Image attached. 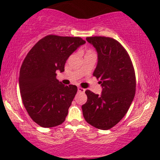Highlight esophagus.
I'll return each mask as SVG.
<instances>
[{
	"label": "esophagus",
	"mask_w": 160,
	"mask_h": 160,
	"mask_svg": "<svg viewBox=\"0 0 160 160\" xmlns=\"http://www.w3.org/2000/svg\"><path fill=\"white\" fill-rule=\"evenodd\" d=\"M78 90L79 92H82V93H83L84 92L86 91L85 89H83V88H82V87H78Z\"/></svg>",
	"instance_id": "obj_1"
}]
</instances>
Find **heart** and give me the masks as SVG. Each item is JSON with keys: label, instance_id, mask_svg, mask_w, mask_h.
<instances>
[{"label": "heart", "instance_id": "b5f03b06", "mask_svg": "<svg viewBox=\"0 0 160 160\" xmlns=\"http://www.w3.org/2000/svg\"><path fill=\"white\" fill-rule=\"evenodd\" d=\"M86 54H93V52H92L91 50H89V51H87Z\"/></svg>", "mask_w": 160, "mask_h": 160}]
</instances>
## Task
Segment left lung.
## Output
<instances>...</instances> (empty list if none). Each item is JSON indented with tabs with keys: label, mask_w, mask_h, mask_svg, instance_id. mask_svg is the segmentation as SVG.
Wrapping results in <instances>:
<instances>
[{
	"label": "left lung",
	"mask_w": 160,
	"mask_h": 160,
	"mask_svg": "<svg viewBox=\"0 0 160 160\" xmlns=\"http://www.w3.org/2000/svg\"><path fill=\"white\" fill-rule=\"evenodd\" d=\"M86 40L98 53L93 76L102 87L101 95L86 90L82 114L91 126L110 129L127 113L135 94V70L127 51L117 40L107 37H89Z\"/></svg>",
	"instance_id": "1"
}]
</instances>
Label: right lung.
<instances>
[{
	"mask_svg": "<svg viewBox=\"0 0 160 160\" xmlns=\"http://www.w3.org/2000/svg\"><path fill=\"white\" fill-rule=\"evenodd\" d=\"M86 43L79 37L47 35L40 40L24 59L19 73V89L25 109L34 122L50 128L65 120L78 87L56 79L68 57Z\"/></svg>",
	"mask_w": 160,
	"mask_h": 160,
	"instance_id": "add662e5",
	"label": "right lung"
}]
</instances>
